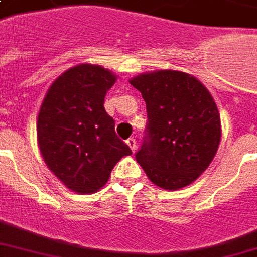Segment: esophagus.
<instances>
[{
    "mask_svg": "<svg viewBox=\"0 0 257 257\" xmlns=\"http://www.w3.org/2000/svg\"><path fill=\"white\" fill-rule=\"evenodd\" d=\"M126 144H128V147L132 150V152H135L137 148V144H136V140L133 139V137H129L128 140H126Z\"/></svg>",
    "mask_w": 257,
    "mask_h": 257,
    "instance_id": "obj_1",
    "label": "esophagus"
}]
</instances>
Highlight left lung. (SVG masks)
Returning <instances> with one entry per match:
<instances>
[{
    "mask_svg": "<svg viewBox=\"0 0 257 257\" xmlns=\"http://www.w3.org/2000/svg\"><path fill=\"white\" fill-rule=\"evenodd\" d=\"M147 105V136L137 163L155 186L179 190L197 181L214 159L221 118L214 98L195 76L175 70L129 79Z\"/></svg>",
    "mask_w": 257,
    "mask_h": 257,
    "instance_id": "1",
    "label": "left lung"
}]
</instances>
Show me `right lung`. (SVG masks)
<instances>
[{"label":"right lung","instance_id":"add662e5","mask_svg":"<svg viewBox=\"0 0 257 257\" xmlns=\"http://www.w3.org/2000/svg\"><path fill=\"white\" fill-rule=\"evenodd\" d=\"M115 81L114 72L99 64H78L59 75L43 99L36 122L39 150L48 170L74 193H97L115 163L132 155L103 107Z\"/></svg>","mask_w":257,"mask_h":257}]
</instances>
